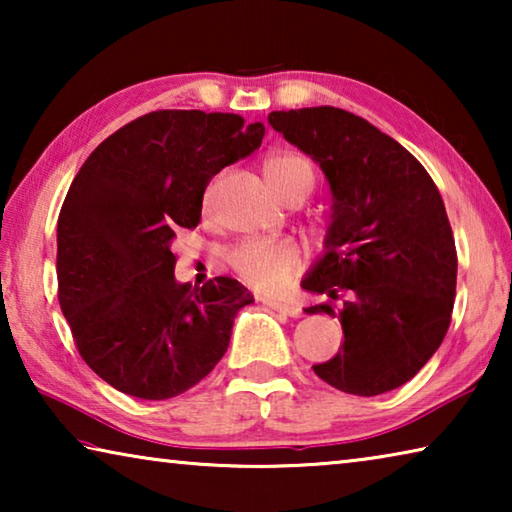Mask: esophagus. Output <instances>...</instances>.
<instances>
[{"label": "esophagus", "instance_id": "esophagus-1", "mask_svg": "<svg viewBox=\"0 0 512 512\" xmlns=\"http://www.w3.org/2000/svg\"><path fill=\"white\" fill-rule=\"evenodd\" d=\"M262 302H264L266 307L280 311V314H287V316H291V318L302 316V309H300L298 305H293V302H287V300H273V298H264Z\"/></svg>", "mask_w": 512, "mask_h": 512}]
</instances>
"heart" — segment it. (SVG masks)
I'll use <instances>...</instances> for the list:
<instances>
[{
    "mask_svg": "<svg viewBox=\"0 0 512 512\" xmlns=\"http://www.w3.org/2000/svg\"><path fill=\"white\" fill-rule=\"evenodd\" d=\"M268 187L284 203L293 196L302 201L314 192L316 169L309 158L298 151H273L262 162ZM225 262L239 280L259 291H277L287 284L302 266V253L293 241H241L228 250Z\"/></svg>",
    "mask_w": 512,
    "mask_h": 512,
    "instance_id": "b5f03b06",
    "label": "heart"
}]
</instances>
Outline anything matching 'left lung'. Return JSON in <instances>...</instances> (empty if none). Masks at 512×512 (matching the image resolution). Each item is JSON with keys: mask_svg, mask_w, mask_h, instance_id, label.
Instances as JSON below:
<instances>
[{"mask_svg": "<svg viewBox=\"0 0 512 512\" xmlns=\"http://www.w3.org/2000/svg\"><path fill=\"white\" fill-rule=\"evenodd\" d=\"M268 121L320 164L334 198L325 255L302 289L349 300L305 309L343 327L341 350L314 372L350 395L400 388L452 323L458 257L438 187L400 142L348 110H280Z\"/></svg>", "mask_w": 512, "mask_h": 512, "instance_id": "left-lung-1", "label": "left lung"}]
</instances>
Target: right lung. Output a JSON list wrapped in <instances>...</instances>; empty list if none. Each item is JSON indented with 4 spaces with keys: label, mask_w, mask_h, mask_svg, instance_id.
Listing matches in <instances>:
<instances>
[{
    "label": "right lung",
    "mask_w": 512,
    "mask_h": 512,
    "mask_svg": "<svg viewBox=\"0 0 512 512\" xmlns=\"http://www.w3.org/2000/svg\"><path fill=\"white\" fill-rule=\"evenodd\" d=\"M264 124L232 112L155 110L90 153L58 216V302L83 361L117 391L169 400L228 350L244 284H178L171 239L201 223L223 167L253 153Z\"/></svg>",
    "instance_id": "1"
}]
</instances>
